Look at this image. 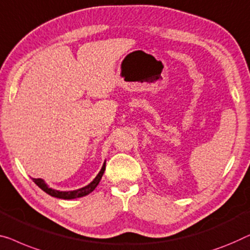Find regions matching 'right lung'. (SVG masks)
<instances>
[{"label": "right lung", "instance_id": "obj_1", "mask_svg": "<svg viewBox=\"0 0 250 250\" xmlns=\"http://www.w3.org/2000/svg\"><path fill=\"white\" fill-rule=\"evenodd\" d=\"M104 169H106V161L104 162L103 167H101L98 175L96 176V178L93 179L92 182L89 184V185H86V186L82 187V188H79V189H75V190H68V191L57 190V189H54V188H50L45 183L44 179L32 178V180H34V183L36 184V185H37L39 188H42V189L44 190L45 193L50 195V196L57 197V198H62V200H73V198L85 196V195H88V194L91 193V191L95 190V188L98 186V184L100 183V179L104 175Z\"/></svg>", "mask_w": 250, "mask_h": 250}]
</instances>
